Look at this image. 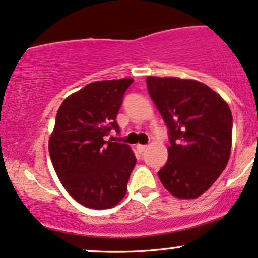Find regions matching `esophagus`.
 Segmentation results:
<instances>
[{"instance_id": "esophagus-1", "label": "esophagus", "mask_w": 258, "mask_h": 258, "mask_svg": "<svg viewBox=\"0 0 258 258\" xmlns=\"http://www.w3.org/2000/svg\"><path fill=\"white\" fill-rule=\"evenodd\" d=\"M146 148H147V146L146 145H136V151H138L139 153H142V152H145V151H146Z\"/></svg>"}]
</instances>
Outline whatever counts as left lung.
<instances>
[{
  "label": "left lung",
  "instance_id": "1",
  "mask_svg": "<svg viewBox=\"0 0 258 258\" xmlns=\"http://www.w3.org/2000/svg\"><path fill=\"white\" fill-rule=\"evenodd\" d=\"M151 99L169 129V157L158 171L172 196L195 199L225 170L232 147V112L211 88L195 80L147 77Z\"/></svg>",
  "mask_w": 258,
  "mask_h": 258
}]
</instances>
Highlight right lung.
<instances>
[{
    "instance_id": "obj_1",
    "label": "right lung",
    "mask_w": 258,
    "mask_h": 258,
    "mask_svg": "<svg viewBox=\"0 0 258 258\" xmlns=\"http://www.w3.org/2000/svg\"><path fill=\"white\" fill-rule=\"evenodd\" d=\"M133 78L89 83L63 100L49 138L54 170L69 195L83 207L101 210L126 193L136 158L125 144L105 141Z\"/></svg>"
}]
</instances>
